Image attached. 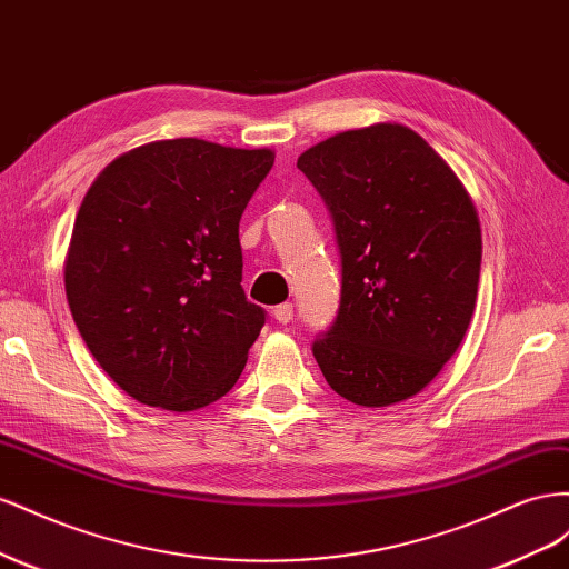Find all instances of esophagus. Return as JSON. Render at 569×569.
I'll use <instances>...</instances> for the list:
<instances>
[{
	"instance_id": "obj_1",
	"label": "esophagus",
	"mask_w": 569,
	"mask_h": 569,
	"mask_svg": "<svg viewBox=\"0 0 569 569\" xmlns=\"http://www.w3.org/2000/svg\"><path fill=\"white\" fill-rule=\"evenodd\" d=\"M273 319L279 321V323H288L290 319H293V305H290V302L276 305V307H273Z\"/></svg>"
}]
</instances>
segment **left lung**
I'll list each match as a JSON object with an SVG mask.
<instances>
[{"mask_svg": "<svg viewBox=\"0 0 569 569\" xmlns=\"http://www.w3.org/2000/svg\"><path fill=\"white\" fill-rule=\"evenodd\" d=\"M327 202L340 307L312 352L333 391L386 408L427 388L475 315L481 226L460 178L402 123L336 133L298 157Z\"/></svg>", "mask_w": 569, "mask_h": 569, "instance_id": "obj_1", "label": "left lung"}]
</instances>
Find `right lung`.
Wrapping results in <instances>:
<instances>
[{"label": "right lung", "mask_w": 569, "mask_h": 569, "mask_svg": "<svg viewBox=\"0 0 569 569\" xmlns=\"http://www.w3.org/2000/svg\"><path fill=\"white\" fill-rule=\"evenodd\" d=\"M273 157L154 140L119 154L86 192L67 300L97 365L138 402L192 412L238 381L264 327L240 286L238 223Z\"/></svg>", "instance_id": "obj_1"}]
</instances>
